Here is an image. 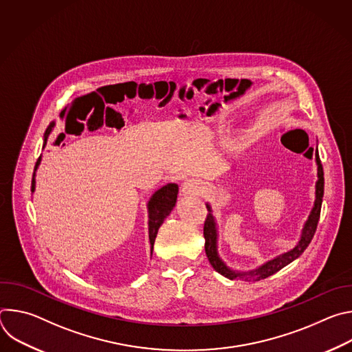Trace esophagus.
Masks as SVG:
<instances>
[{
	"mask_svg": "<svg viewBox=\"0 0 352 352\" xmlns=\"http://www.w3.org/2000/svg\"><path fill=\"white\" fill-rule=\"evenodd\" d=\"M204 185L202 182H199L196 179H189L186 182L182 184V188H181V193L184 196H193V195H199L204 192Z\"/></svg>",
	"mask_w": 352,
	"mask_h": 352,
	"instance_id": "34e87169",
	"label": "esophagus"
}]
</instances>
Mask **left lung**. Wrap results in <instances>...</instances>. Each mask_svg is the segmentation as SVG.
I'll return each mask as SVG.
<instances>
[{
  "mask_svg": "<svg viewBox=\"0 0 352 352\" xmlns=\"http://www.w3.org/2000/svg\"><path fill=\"white\" fill-rule=\"evenodd\" d=\"M316 163H318V182H316V199H315V205L314 209L302 228V235H300V239L298 245L291 249L289 252L277 256L276 259L265 263L263 266L250 270V272H234L230 267L224 265V262L219 258L217 254V228H216V220L212 214V208L208 204L206 208L209 210V214L205 221L204 227V235H205V250H206V256L213 266L216 272L223 274L224 277L230 280H245V281H258L261 278H266L278 270H281L284 266L289 265L292 261H295L298 256L302 255L304 250L308 248L311 243L320 217V209H322V200H323V192H324V177H323V167L319 159V155L316 153Z\"/></svg>",
  "mask_w": 352,
  "mask_h": 352,
  "instance_id": "obj_1",
  "label": "left lung"
}]
</instances>
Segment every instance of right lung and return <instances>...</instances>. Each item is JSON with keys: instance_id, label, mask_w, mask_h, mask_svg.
Wrapping results in <instances>:
<instances>
[{"instance_id": "1", "label": "right lung", "mask_w": 352, "mask_h": 352, "mask_svg": "<svg viewBox=\"0 0 352 352\" xmlns=\"http://www.w3.org/2000/svg\"><path fill=\"white\" fill-rule=\"evenodd\" d=\"M54 126V122H52L48 125V128L45 129L44 133V144L47 142V138L52 132ZM40 157L36 162V167L34 170L38 167L40 164ZM34 173H33V178H32V192L34 190ZM177 195H178V185L177 184H167L166 186L160 188L157 192L153 193V196L150 197L148 204H147V209H148V239H150V245H152V252H153V245H155V239L157 235V231L160 228V226L163 224V221L167 219V216L171 213V210L174 209L175 204H177Z\"/></svg>"}]
</instances>
